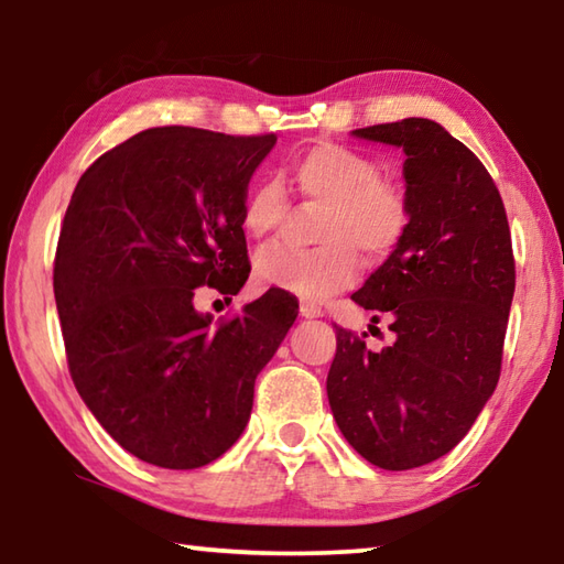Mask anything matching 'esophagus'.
Masks as SVG:
<instances>
[{"label":"esophagus","instance_id":"esophagus-1","mask_svg":"<svg viewBox=\"0 0 564 564\" xmlns=\"http://www.w3.org/2000/svg\"><path fill=\"white\" fill-rule=\"evenodd\" d=\"M301 316L303 318H321L323 311H321V305H316V303L301 301Z\"/></svg>","mask_w":564,"mask_h":564}]
</instances>
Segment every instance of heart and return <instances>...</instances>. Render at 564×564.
Here are the masks:
<instances>
[{
	"instance_id": "1",
	"label": "heart",
	"mask_w": 564,
	"mask_h": 564,
	"mask_svg": "<svg viewBox=\"0 0 564 564\" xmlns=\"http://www.w3.org/2000/svg\"><path fill=\"white\" fill-rule=\"evenodd\" d=\"M291 181L303 202L326 206L318 226V248L275 243L256 256L253 275L265 289L301 299H328L356 281L360 259L378 265L393 259L413 224L405 188L383 178L373 156L343 144L311 147L291 161ZM285 216L279 181L261 178L248 188L241 224L251 238L273 234Z\"/></svg>"
}]
</instances>
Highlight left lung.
I'll return each mask as SVG.
<instances>
[{
  "mask_svg": "<svg viewBox=\"0 0 564 564\" xmlns=\"http://www.w3.org/2000/svg\"><path fill=\"white\" fill-rule=\"evenodd\" d=\"M352 133L405 151L413 224L393 259L350 295L390 313L393 343L370 350L366 336L336 328L328 403L368 463L410 470L451 453L498 386L512 238L488 169L441 123L410 117Z\"/></svg>",
  "mask_w": 564,
  "mask_h": 564,
  "instance_id": "8db88e82",
  "label": "left lung"
}]
</instances>
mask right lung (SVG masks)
Listing matches in <instances>:
<instances>
[{"label":"right lung","mask_w":564,"mask_h":564,"mask_svg":"<svg viewBox=\"0 0 564 564\" xmlns=\"http://www.w3.org/2000/svg\"><path fill=\"white\" fill-rule=\"evenodd\" d=\"M275 133L147 129L84 171L62 221L54 299L76 390L139 460L194 470L251 417L256 376L299 316L281 289L234 318L194 289L236 295L251 273L241 212Z\"/></svg>","instance_id":"right-lung-1"}]
</instances>
